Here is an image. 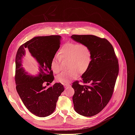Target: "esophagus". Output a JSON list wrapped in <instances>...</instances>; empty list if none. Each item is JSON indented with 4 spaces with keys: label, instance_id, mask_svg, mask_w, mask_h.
<instances>
[{
    "label": "esophagus",
    "instance_id": "obj_1",
    "mask_svg": "<svg viewBox=\"0 0 135 135\" xmlns=\"http://www.w3.org/2000/svg\"><path fill=\"white\" fill-rule=\"evenodd\" d=\"M64 87L65 88H68L69 87H70V84H64Z\"/></svg>",
    "mask_w": 135,
    "mask_h": 135
}]
</instances>
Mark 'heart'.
Returning a JSON list of instances; mask_svg holds the SVG:
<instances>
[{
	"label": "heart",
	"instance_id": "b5f03b06",
	"mask_svg": "<svg viewBox=\"0 0 135 135\" xmlns=\"http://www.w3.org/2000/svg\"><path fill=\"white\" fill-rule=\"evenodd\" d=\"M61 59L68 60V69H70L59 74L56 79L60 83H67L76 79L79 73L83 74L87 71L91 63L92 52L90 48L84 44L75 43L64 44L51 61V69L55 73H59L61 70Z\"/></svg>",
	"mask_w": 135,
	"mask_h": 135
}]
</instances>
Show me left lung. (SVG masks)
I'll list each match as a JSON object with an SVG mask.
<instances>
[{"instance_id": "1", "label": "left lung", "mask_w": 135, "mask_h": 135, "mask_svg": "<svg viewBox=\"0 0 135 135\" xmlns=\"http://www.w3.org/2000/svg\"><path fill=\"white\" fill-rule=\"evenodd\" d=\"M71 38L88 46L92 52L90 66L81 75V81L86 85H80L78 81L72 84L75 112L92 117L99 113L111 99L119 73L118 60L107 39L92 35H73Z\"/></svg>"}]
</instances>
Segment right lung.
I'll return each mask as SVG.
<instances>
[{
  "label": "right lung",
  "instance_id": "right-lung-1",
  "mask_svg": "<svg viewBox=\"0 0 135 135\" xmlns=\"http://www.w3.org/2000/svg\"><path fill=\"white\" fill-rule=\"evenodd\" d=\"M61 39L60 35L36 36L21 45L16 54V90L26 108L39 117L54 113L59 97L64 91L60 83L49 88L43 85L54 81L51 61L60 48ZM27 52L38 63L39 73L36 76L28 74L22 67V59Z\"/></svg>",
  "mask_w": 135,
  "mask_h": 135
}]
</instances>
